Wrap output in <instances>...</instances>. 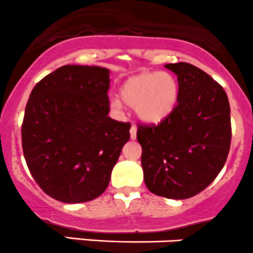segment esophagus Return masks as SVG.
<instances>
[{
  "label": "esophagus",
  "mask_w": 253,
  "mask_h": 253,
  "mask_svg": "<svg viewBox=\"0 0 253 253\" xmlns=\"http://www.w3.org/2000/svg\"><path fill=\"white\" fill-rule=\"evenodd\" d=\"M129 133H131V138L132 139H136V137H137V127L136 126H132L131 129H129Z\"/></svg>",
  "instance_id": "obj_1"
}]
</instances>
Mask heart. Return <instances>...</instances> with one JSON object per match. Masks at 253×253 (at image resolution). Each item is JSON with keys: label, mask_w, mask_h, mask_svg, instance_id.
<instances>
[{"label": "heart", "mask_w": 253, "mask_h": 253, "mask_svg": "<svg viewBox=\"0 0 253 253\" xmlns=\"http://www.w3.org/2000/svg\"><path fill=\"white\" fill-rule=\"evenodd\" d=\"M179 83L167 72H143L128 78L120 89L122 100L134 107L137 116L148 124H158L176 107L179 100ZM112 106L120 109L121 100H111Z\"/></svg>", "instance_id": "1"}]
</instances>
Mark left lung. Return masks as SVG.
I'll return each instance as SVG.
<instances>
[{
    "instance_id": "1",
    "label": "left lung",
    "mask_w": 253,
    "mask_h": 253,
    "mask_svg": "<svg viewBox=\"0 0 253 253\" xmlns=\"http://www.w3.org/2000/svg\"><path fill=\"white\" fill-rule=\"evenodd\" d=\"M178 77L179 100L159 125H138L141 164L149 192L188 199L221 171L231 144L230 104L219 83L189 63L167 64Z\"/></svg>"
}]
</instances>
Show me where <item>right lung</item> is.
Segmentation results:
<instances>
[{
  "label": "right lung",
  "mask_w": 253,
  "mask_h": 253,
  "mask_svg": "<svg viewBox=\"0 0 253 253\" xmlns=\"http://www.w3.org/2000/svg\"><path fill=\"white\" fill-rule=\"evenodd\" d=\"M110 70L64 65L44 77L29 95L22 147L34 180L68 204L96 199L129 139L128 122L109 117Z\"/></svg>",
  "instance_id": "add662e5"
}]
</instances>
